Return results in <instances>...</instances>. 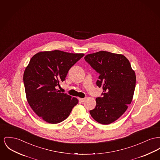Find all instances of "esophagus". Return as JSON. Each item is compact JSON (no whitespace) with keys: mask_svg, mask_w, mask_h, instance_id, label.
<instances>
[{"mask_svg":"<svg viewBox=\"0 0 160 160\" xmlns=\"http://www.w3.org/2000/svg\"><path fill=\"white\" fill-rule=\"evenodd\" d=\"M85 100H86V98H79V100H80V101H81L82 102H85Z\"/></svg>","mask_w":160,"mask_h":160,"instance_id":"34e87169","label":"esophagus"}]
</instances>
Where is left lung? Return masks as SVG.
<instances>
[{
    "mask_svg": "<svg viewBox=\"0 0 160 160\" xmlns=\"http://www.w3.org/2000/svg\"><path fill=\"white\" fill-rule=\"evenodd\" d=\"M85 60L98 74L97 86L103 90L96 98V106L89 111L94 120L109 124L119 118L131 103L136 75L128 59L122 54L101 51L85 57Z\"/></svg>",
    "mask_w": 160,
    "mask_h": 160,
    "instance_id": "8db88e82",
    "label": "left lung"
}]
</instances>
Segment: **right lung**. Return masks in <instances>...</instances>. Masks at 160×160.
<instances>
[{
  "mask_svg": "<svg viewBox=\"0 0 160 160\" xmlns=\"http://www.w3.org/2000/svg\"><path fill=\"white\" fill-rule=\"evenodd\" d=\"M84 56L54 50L39 52L31 58L23 74L26 97L31 109L44 121L63 122L78 103L57 88L65 80L69 69Z\"/></svg>",
  "mask_w": 160,
  "mask_h": 160,
  "instance_id": "add662e5",
  "label": "right lung"
}]
</instances>
